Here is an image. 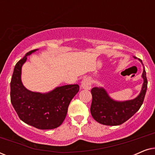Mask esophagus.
<instances>
[{
  "instance_id": "1",
  "label": "esophagus",
  "mask_w": 155,
  "mask_h": 155,
  "mask_svg": "<svg viewBox=\"0 0 155 155\" xmlns=\"http://www.w3.org/2000/svg\"><path fill=\"white\" fill-rule=\"evenodd\" d=\"M81 87L84 90H90L91 87H92V84H91V80L90 78H84L81 82Z\"/></svg>"
}]
</instances>
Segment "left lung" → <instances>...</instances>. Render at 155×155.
Here are the masks:
<instances>
[{
	"instance_id": "8db88e82",
	"label": "left lung",
	"mask_w": 155,
	"mask_h": 155,
	"mask_svg": "<svg viewBox=\"0 0 155 155\" xmlns=\"http://www.w3.org/2000/svg\"><path fill=\"white\" fill-rule=\"evenodd\" d=\"M134 58H137L135 56ZM143 65L140 59L137 58ZM143 84L138 96L127 101H116L109 96L103 87H95L91 90L92 101L90 111L92 117L99 124L106 126H118L134 115L143 104L147 88L146 72L143 66L142 74Z\"/></svg>"
}]
</instances>
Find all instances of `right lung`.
I'll list each match as a JSON object with an SVG mask.
<instances>
[{"mask_svg": "<svg viewBox=\"0 0 155 155\" xmlns=\"http://www.w3.org/2000/svg\"><path fill=\"white\" fill-rule=\"evenodd\" d=\"M30 51L16 63L10 82V100L19 118L38 129L48 130L60 126L67 115L72 99L79 92L78 84L57 87L46 93L27 90L21 80L22 67Z\"/></svg>", "mask_w": 155, "mask_h": 155, "instance_id": "add662e5", "label": "right lung"}]
</instances>
